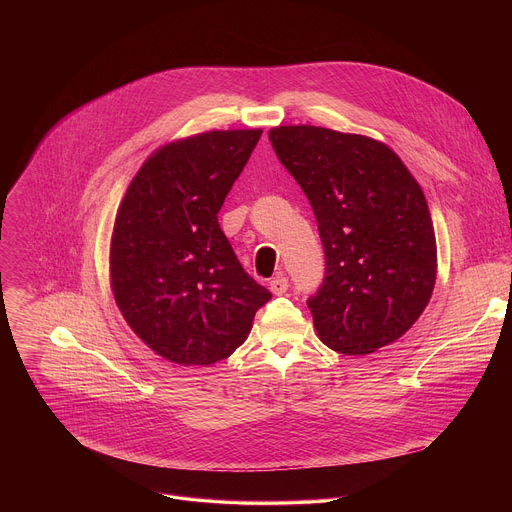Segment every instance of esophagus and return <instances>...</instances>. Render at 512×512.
I'll return each mask as SVG.
<instances>
[{
  "mask_svg": "<svg viewBox=\"0 0 512 512\" xmlns=\"http://www.w3.org/2000/svg\"><path fill=\"white\" fill-rule=\"evenodd\" d=\"M287 287H289V281L285 277H275V279L269 281V289H271V294H275V296H283Z\"/></svg>",
  "mask_w": 512,
  "mask_h": 512,
  "instance_id": "1",
  "label": "esophagus"
}]
</instances>
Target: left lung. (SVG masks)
Here are the masks:
<instances>
[{
  "instance_id": "8db88e82",
  "label": "left lung",
  "mask_w": 512,
  "mask_h": 512,
  "mask_svg": "<svg viewBox=\"0 0 512 512\" xmlns=\"http://www.w3.org/2000/svg\"><path fill=\"white\" fill-rule=\"evenodd\" d=\"M269 141L318 221L326 275L308 308L320 340L358 356L393 344L435 285V233L421 186L389 145L367 135L279 125Z\"/></svg>"
}]
</instances>
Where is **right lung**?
<instances>
[{"label": "right lung", "instance_id": "obj_1", "mask_svg": "<svg viewBox=\"0 0 512 512\" xmlns=\"http://www.w3.org/2000/svg\"><path fill=\"white\" fill-rule=\"evenodd\" d=\"M261 129L162 145L131 180L111 237V289L129 328L180 367H208L249 336L271 300L218 225Z\"/></svg>", "mask_w": 512, "mask_h": 512}]
</instances>
